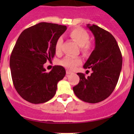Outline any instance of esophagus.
<instances>
[{"label": "esophagus", "instance_id": "34e87169", "mask_svg": "<svg viewBox=\"0 0 134 134\" xmlns=\"http://www.w3.org/2000/svg\"><path fill=\"white\" fill-rule=\"evenodd\" d=\"M72 74V72H71V71L68 70H66V75L68 76L69 74Z\"/></svg>", "mask_w": 134, "mask_h": 134}]
</instances>
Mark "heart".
<instances>
[{"label": "heart", "instance_id": "obj_1", "mask_svg": "<svg viewBox=\"0 0 134 134\" xmlns=\"http://www.w3.org/2000/svg\"><path fill=\"white\" fill-rule=\"evenodd\" d=\"M69 36L76 43L80 46V51L84 55H88L93 49V44L89 41L90 35L88 32L82 28H74L69 32ZM63 40L62 37L57 39L55 43V52L60 54L62 52V45ZM62 66L70 70H73L82 64V59L80 57L66 56L60 62Z\"/></svg>", "mask_w": 134, "mask_h": 134}]
</instances>
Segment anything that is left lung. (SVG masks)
Segmentation results:
<instances>
[{
	"label": "left lung",
	"instance_id": "8db88e82",
	"mask_svg": "<svg viewBox=\"0 0 134 134\" xmlns=\"http://www.w3.org/2000/svg\"><path fill=\"white\" fill-rule=\"evenodd\" d=\"M95 38V48L84 65L91 68V76L85 77L77 73L80 81L73 87L74 94L80 100L97 103L107 99L115 88L121 67L122 55L114 37L97 25H87Z\"/></svg>",
	"mask_w": 134,
	"mask_h": 134
}]
</instances>
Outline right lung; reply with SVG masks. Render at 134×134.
I'll use <instances>...</instances> for the list:
<instances>
[{"label":"right lung","instance_id":"right-lung-1","mask_svg":"<svg viewBox=\"0 0 134 134\" xmlns=\"http://www.w3.org/2000/svg\"><path fill=\"white\" fill-rule=\"evenodd\" d=\"M66 29L65 25L42 22L25 29L19 37L10 55V72L15 89L28 102L50 100L58 82L65 76L63 66H55L47 72L43 64L54 58L55 41Z\"/></svg>","mask_w":134,"mask_h":134}]
</instances>
